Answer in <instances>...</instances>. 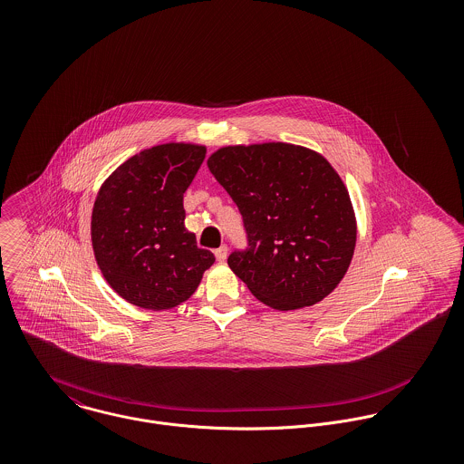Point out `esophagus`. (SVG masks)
Returning a JSON list of instances; mask_svg holds the SVG:
<instances>
[{
  "mask_svg": "<svg viewBox=\"0 0 464 464\" xmlns=\"http://www.w3.org/2000/svg\"><path fill=\"white\" fill-rule=\"evenodd\" d=\"M214 256H216V259H218L219 263H223V261L227 259V256H228V248H227V245H221V246L214 252Z\"/></svg>",
  "mask_w": 464,
  "mask_h": 464,
  "instance_id": "obj_1",
  "label": "esophagus"
}]
</instances>
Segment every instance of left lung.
<instances>
[{"label": "left lung", "instance_id": "left-lung-1", "mask_svg": "<svg viewBox=\"0 0 464 464\" xmlns=\"http://www.w3.org/2000/svg\"><path fill=\"white\" fill-rule=\"evenodd\" d=\"M207 166L237 205L248 248L230 269L276 311L322 302L352 263L357 221L331 162L289 142L223 146Z\"/></svg>", "mask_w": 464, "mask_h": 464}]
</instances>
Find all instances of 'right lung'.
<instances>
[{
    "instance_id": "1",
    "label": "right lung",
    "mask_w": 464,
    "mask_h": 464,
    "mask_svg": "<svg viewBox=\"0 0 464 464\" xmlns=\"http://www.w3.org/2000/svg\"><path fill=\"white\" fill-rule=\"evenodd\" d=\"M205 146L166 142L135 153L100 188L91 241L109 285L140 309L186 302L214 256L184 225V193L205 159Z\"/></svg>"
}]
</instances>
